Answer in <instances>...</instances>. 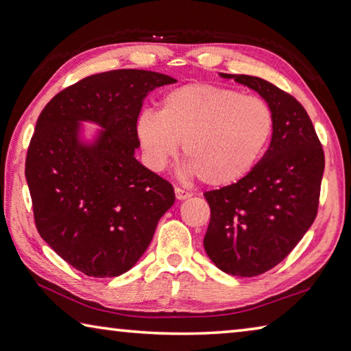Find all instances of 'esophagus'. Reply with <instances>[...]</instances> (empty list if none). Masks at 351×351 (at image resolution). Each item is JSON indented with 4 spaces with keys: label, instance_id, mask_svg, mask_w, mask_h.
I'll return each instance as SVG.
<instances>
[{
    "label": "esophagus",
    "instance_id": "obj_1",
    "mask_svg": "<svg viewBox=\"0 0 351 351\" xmlns=\"http://www.w3.org/2000/svg\"><path fill=\"white\" fill-rule=\"evenodd\" d=\"M175 195H176V199H180V201H184V199H187V198L192 197V193L186 192V190H182L180 187L175 189Z\"/></svg>",
    "mask_w": 351,
    "mask_h": 351
}]
</instances>
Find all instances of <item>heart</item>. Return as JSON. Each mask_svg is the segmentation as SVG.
<instances>
[{"label": "heart", "instance_id": "obj_1", "mask_svg": "<svg viewBox=\"0 0 351 351\" xmlns=\"http://www.w3.org/2000/svg\"><path fill=\"white\" fill-rule=\"evenodd\" d=\"M272 130L274 116L263 99L206 83L175 88L158 112L145 110L136 121L148 167L165 169L182 144V173L212 187L245 178L265 153Z\"/></svg>", "mask_w": 351, "mask_h": 351}]
</instances>
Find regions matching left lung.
I'll use <instances>...</instances> for the list:
<instances>
[{
    "label": "left lung",
    "instance_id": "left-lung-1",
    "mask_svg": "<svg viewBox=\"0 0 351 351\" xmlns=\"http://www.w3.org/2000/svg\"><path fill=\"white\" fill-rule=\"evenodd\" d=\"M219 77L258 93L274 116L258 164L240 181L204 193L210 206L207 255L226 274L254 277L280 263L311 228L325 158L310 116L293 96L260 77Z\"/></svg>",
    "mask_w": 351,
    "mask_h": 351
}]
</instances>
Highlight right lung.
Wrapping results in <instances>:
<instances>
[{
	"instance_id": "1",
	"label": "right lung",
	"mask_w": 351,
	"mask_h": 351,
	"mask_svg": "<svg viewBox=\"0 0 351 351\" xmlns=\"http://www.w3.org/2000/svg\"><path fill=\"white\" fill-rule=\"evenodd\" d=\"M175 82L144 69L100 73L58 93L38 116L26 158L35 224L83 274L132 269L175 203L171 184L134 158L142 102ZM85 123L99 130L88 136Z\"/></svg>"
}]
</instances>
